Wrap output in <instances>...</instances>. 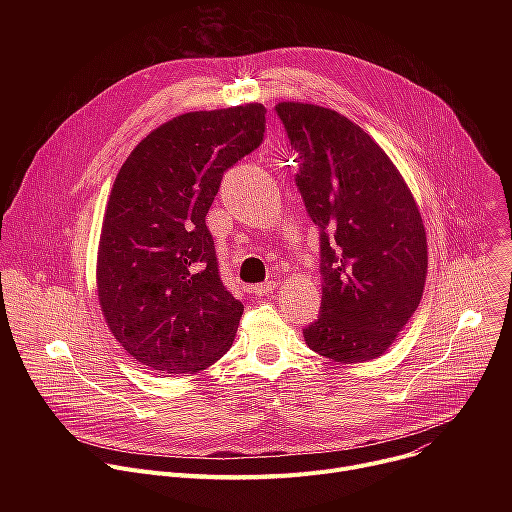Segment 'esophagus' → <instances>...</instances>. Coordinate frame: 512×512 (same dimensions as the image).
Wrapping results in <instances>:
<instances>
[{"label": "esophagus", "mask_w": 512, "mask_h": 512, "mask_svg": "<svg viewBox=\"0 0 512 512\" xmlns=\"http://www.w3.org/2000/svg\"><path fill=\"white\" fill-rule=\"evenodd\" d=\"M273 289H275V281H265V283L253 285L251 287V294H255V296H269Z\"/></svg>", "instance_id": "esophagus-1"}]
</instances>
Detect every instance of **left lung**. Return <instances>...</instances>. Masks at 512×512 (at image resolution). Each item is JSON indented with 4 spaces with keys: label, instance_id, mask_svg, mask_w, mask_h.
Instances as JSON below:
<instances>
[{
    "label": "left lung",
    "instance_id": "obj_1",
    "mask_svg": "<svg viewBox=\"0 0 512 512\" xmlns=\"http://www.w3.org/2000/svg\"><path fill=\"white\" fill-rule=\"evenodd\" d=\"M296 186L320 231L322 306L306 344L336 362L381 356L419 306L427 243L417 204L377 141L344 115L279 103Z\"/></svg>",
    "mask_w": 512,
    "mask_h": 512
}]
</instances>
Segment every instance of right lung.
<instances>
[{
    "mask_svg": "<svg viewBox=\"0 0 512 512\" xmlns=\"http://www.w3.org/2000/svg\"><path fill=\"white\" fill-rule=\"evenodd\" d=\"M265 107L174 117L121 166L99 245L105 320L145 369L192 375L233 344L243 304L218 269L206 212L227 170L257 150Z\"/></svg>",
    "mask_w": 512,
    "mask_h": 512,
    "instance_id": "obj_1",
    "label": "right lung"
}]
</instances>
